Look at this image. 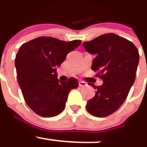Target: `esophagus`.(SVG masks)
I'll list each match as a JSON object with an SVG mask.
<instances>
[{
  "mask_svg": "<svg viewBox=\"0 0 147 147\" xmlns=\"http://www.w3.org/2000/svg\"><path fill=\"white\" fill-rule=\"evenodd\" d=\"M87 83H85L84 81H79V86L80 87H84L86 86Z\"/></svg>",
  "mask_w": 147,
  "mask_h": 147,
  "instance_id": "obj_1",
  "label": "esophagus"
}]
</instances>
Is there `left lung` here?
<instances>
[{
  "instance_id": "left-lung-1",
  "label": "left lung",
  "mask_w": 147,
  "mask_h": 147,
  "mask_svg": "<svg viewBox=\"0 0 147 147\" xmlns=\"http://www.w3.org/2000/svg\"><path fill=\"white\" fill-rule=\"evenodd\" d=\"M88 53L96 55L92 69L102 79V85H89L96 91L86 109L96 117H105L122 105L136 80L139 53L136 46L115 34H106L83 43Z\"/></svg>"
}]
</instances>
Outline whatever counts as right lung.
<instances>
[{
	"mask_svg": "<svg viewBox=\"0 0 147 147\" xmlns=\"http://www.w3.org/2000/svg\"><path fill=\"white\" fill-rule=\"evenodd\" d=\"M80 43V40L64 42L41 36L20 47L15 58L18 81L26 104L36 114L59 115L65 108L71 89L78 87L75 78L59 80L56 70Z\"/></svg>",
	"mask_w": 147,
	"mask_h": 147,
	"instance_id": "right-lung-1",
	"label": "right lung"
}]
</instances>
